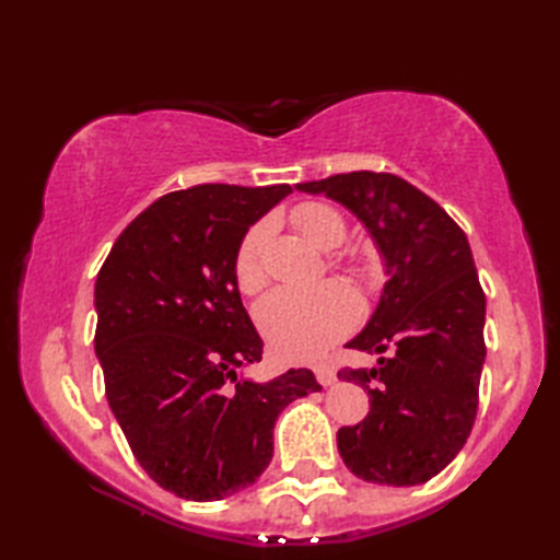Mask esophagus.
Wrapping results in <instances>:
<instances>
[{"instance_id":"esophagus-1","label":"esophagus","mask_w":560,"mask_h":560,"mask_svg":"<svg viewBox=\"0 0 560 560\" xmlns=\"http://www.w3.org/2000/svg\"><path fill=\"white\" fill-rule=\"evenodd\" d=\"M315 377H317V383L323 385V387H329V385L337 383V373L331 371L329 365H317L315 368Z\"/></svg>"}]
</instances>
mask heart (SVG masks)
Returning <instances> with one entry per match:
<instances>
[{"instance_id": "obj_1", "label": "heart", "mask_w": 560, "mask_h": 560, "mask_svg": "<svg viewBox=\"0 0 560 560\" xmlns=\"http://www.w3.org/2000/svg\"><path fill=\"white\" fill-rule=\"evenodd\" d=\"M293 221L307 241L323 249L341 245L347 225L339 213L317 201L293 211ZM267 223H257L243 237L235 255V281L243 293H257L265 287L267 273L261 267V247L267 241ZM359 303L341 283H319L313 289L283 287L271 291L257 305V325L267 337L271 351L281 361L301 363L323 355L355 325Z\"/></svg>"}]
</instances>
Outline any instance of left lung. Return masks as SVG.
<instances>
[{
    "instance_id": "1",
    "label": "left lung",
    "mask_w": 560,
    "mask_h": 560,
    "mask_svg": "<svg viewBox=\"0 0 560 560\" xmlns=\"http://www.w3.org/2000/svg\"><path fill=\"white\" fill-rule=\"evenodd\" d=\"M349 209L383 257L387 283L349 349L377 355L343 368L371 411L337 431L343 464L383 486H419L457 457L471 433L486 359V299L467 235L445 209L389 173L299 183Z\"/></svg>"
}]
</instances>
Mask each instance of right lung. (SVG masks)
<instances>
[{
  "instance_id": "right-lung-1",
  "label": "right lung",
  "mask_w": 560,
  "mask_h": 560,
  "mask_svg": "<svg viewBox=\"0 0 560 560\" xmlns=\"http://www.w3.org/2000/svg\"><path fill=\"white\" fill-rule=\"evenodd\" d=\"M291 192L197 185L165 195L120 233L96 277L105 397L137 462L185 501H221L255 483L281 409L319 389L305 368L247 377L261 339L235 255L249 225Z\"/></svg>"
}]
</instances>
